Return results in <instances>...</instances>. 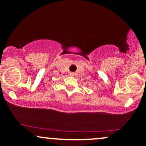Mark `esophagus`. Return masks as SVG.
I'll list each match as a JSON object with an SVG mask.
<instances>
[{"mask_svg": "<svg viewBox=\"0 0 146 146\" xmlns=\"http://www.w3.org/2000/svg\"><path fill=\"white\" fill-rule=\"evenodd\" d=\"M73 75V74H72V73H71V75Z\"/></svg>", "mask_w": 146, "mask_h": 146, "instance_id": "1", "label": "esophagus"}]
</instances>
